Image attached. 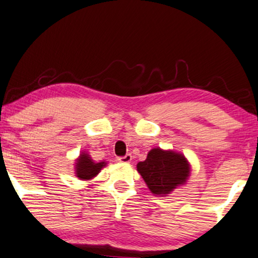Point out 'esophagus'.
Returning a JSON list of instances; mask_svg holds the SVG:
<instances>
[{
    "label": "esophagus",
    "mask_w": 258,
    "mask_h": 258,
    "mask_svg": "<svg viewBox=\"0 0 258 258\" xmlns=\"http://www.w3.org/2000/svg\"><path fill=\"white\" fill-rule=\"evenodd\" d=\"M132 161V155L131 153H127L123 157H119V162L121 163H130Z\"/></svg>",
    "instance_id": "obj_1"
}]
</instances>
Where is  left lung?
Here are the masks:
<instances>
[{
    "mask_svg": "<svg viewBox=\"0 0 258 258\" xmlns=\"http://www.w3.org/2000/svg\"><path fill=\"white\" fill-rule=\"evenodd\" d=\"M137 171L153 195L167 197L177 187L187 183L191 167L183 153L153 148L145 161L137 164Z\"/></svg>",
    "mask_w": 258,
    "mask_h": 258,
    "instance_id": "1",
    "label": "left lung"
}]
</instances>
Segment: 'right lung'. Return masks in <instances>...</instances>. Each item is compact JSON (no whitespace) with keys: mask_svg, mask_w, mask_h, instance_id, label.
I'll return each mask as SVG.
<instances>
[{"mask_svg":"<svg viewBox=\"0 0 258 258\" xmlns=\"http://www.w3.org/2000/svg\"><path fill=\"white\" fill-rule=\"evenodd\" d=\"M106 161L95 162L91 156L87 151H82L80 156L75 159V176L78 177V180L82 181H91L95 178L100 171L107 165Z\"/></svg>","mask_w":258,"mask_h":258,"instance_id":"1","label":"right lung"}]
</instances>
